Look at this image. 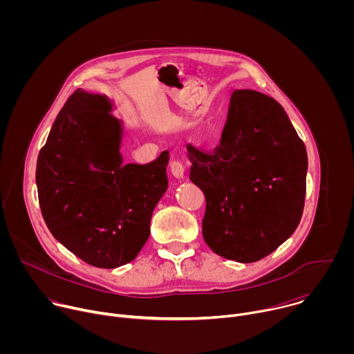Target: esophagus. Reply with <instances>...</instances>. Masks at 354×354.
Returning <instances> with one entry per match:
<instances>
[{"mask_svg":"<svg viewBox=\"0 0 354 354\" xmlns=\"http://www.w3.org/2000/svg\"><path fill=\"white\" fill-rule=\"evenodd\" d=\"M171 174L178 178V179H183L185 178V167L180 161L175 160L171 162Z\"/></svg>","mask_w":354,"mask_h":354,"instance_id":"esophagus-1","label":"esophagus"}]
</instances>
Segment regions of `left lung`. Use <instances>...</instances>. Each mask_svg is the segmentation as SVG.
I'll use <instances>...</instances> for the list:
<instances>
[{"label":"left lung","mask_w":354,"mask_h":354,"mask_svg":"<svg viewBox=\"0 0 354 354\" xmlns=\"http://www.w3.org/2000/svg\"><path fill=\"white\" fill-rule=\"evenodd\" d=\"M190 180L206 197L203 238L217 255L252 263L272 254L299 224L308 158L283 106L235 89L220 145L187 144Z\"/></svg>","instance_id":"8db88e82"}]
</instances>
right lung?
I'll return each mask as SVG.
<instances>
[{
  "instance_id": "1",
  "label": "right lung",
  "mask_w": 354,
  "mask_h": 354,
  "mask_svg": "<svg viewBox=\"0 0 354 354\" xmlns=\"http://www.w3.org/2000/svg\"><path fill=\"white\" fill-rule=\"evenodd\" d=\"M106 95L77 89L57 115L36 165L48 231L91 266L131 262L168 189V151L153 162L123 164V123Z\"/></svg>"
}]
</instances>
